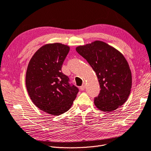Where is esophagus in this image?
<instances>
[{"label":"esophagus","instance_id":"34e87169","mask_svg":"<svg viewBox=\"0 0 151 151\" xmlns=\"http://www.w3.org/2000/svg\"><path fill=\"white\" fill-rule=\"evenodd\" d=\"M85 88H86V84H85V83H83L82 86H80V90H84L85 89Z\"/></svg>","mask_w":151,"mask_h":151}]
</instances>
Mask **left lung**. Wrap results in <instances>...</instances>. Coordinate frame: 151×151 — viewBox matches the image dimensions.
<instances>
[{"mask_svg": "<svg viewBox=\"0 0 151 151\" xmlns=\"http://www.w3.org/2000/svg\"><path fill=\"white\" fill-rule=\"evenodd\" d=\"M96 73L101 90L94 98L96 107L111 112L128 99L132 87V74L124 55L103 41L96 40L76 48Z\"/></svg>", "mask_w": 151, "mask_h": 151, "instance_id": "8db88e82", "label": "left lung"}]
</instances>
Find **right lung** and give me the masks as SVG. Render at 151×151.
<instances>
[{
	"instance_id": "obj_1",
	"label": "right lung",
	"mask_w": 151,
	"mask_h": 151,
	"mask_svg": "<svg viewBox=\"0 0 151 151\" xmlns=\"http://www.w3.org/2000/svg\"><path fill=\"white\" fill-rule=\"evenodd\" d=\"M70 47L60 43H48L33 55L27 66L25 83L29 95L36 106L52 116L68 111L78 89L71 86L61 66Z\"/></svg>"
}]
</instances>
